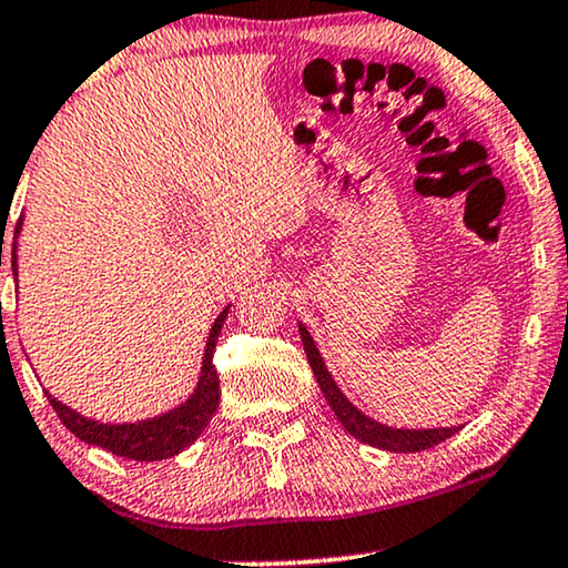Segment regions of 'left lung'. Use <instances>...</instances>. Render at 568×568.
Here are the masks:
<instances>
[{
    "instance_id": "left-lung-1",
    "label": "left lung",
    "mask_w": 568,
    "mask_h": 568,
    "mask_svg": "<svg viewBox=\"0 0 568 568\" xmlns=\"http://www.w3.org/2000/svg\"><path fill=\"white\" fill-rule=\"evenodd\" d=\"M298 332H301L303 349H306L311 371H314L318 388H322L326 402H329L334 417H337L342 422V427H345L353 437H357V440H363V443L373 445V447H381V450H390V453H417V450H427V447L440 445V443L447 440V437L458 433V427H447V429H390V427L378 425V422L367 419L363 412H357L355 406L347 402L345 394H342V390L337 388V383L332 381V375H329V371H326L322 355H318V349L314 345V339H311L306 326L301 324Z\"/></svg>"
}]
</instances>
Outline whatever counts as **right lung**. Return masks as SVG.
I'll return each mask as SVG.
<instances>
[{
	"label": "right lung",
	"instance_id": "1",
	"mask_svg": "<svg viewBox=\"0 0 568 568\" xmlns=\"http://www.w3.org/2000/svg\"><path fill=\"white\" fill-rule=\"evenodd\" d=\"M20 223L14 226V236H18ZM12 270L18 275V254L12 250ZM229 308L221 311V316L215 318L211 337H207V347H205V361H203V373H201V383H197L195 394L187 398L180 409H174L164 417H154L149 422H139V425H100V422H92L82 417V414L71 412L69 406H63L61 402L48 394V402H51L53 412L59 414V419L63 422V427L69 433H74L79 440H84L87 445H98L105 447L113 455H121V458H131V460H162V458H172L185 450V447L193 445L197 437L203 435V429L207 427V422L215 414V406H219V373H215L213 365V349L215 342H219L221 326L226 322Z\"/></svg>",
	"mask_w": 568,
	"mask_h": 568
}]
</instances>
